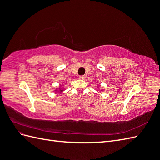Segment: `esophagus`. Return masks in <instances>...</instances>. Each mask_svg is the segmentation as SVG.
Instances as JSON below:
<instances>
[{
    "label": "esophagus",
    "mask_w": 160,
    "mask_h": 160,
    "mask_svg": "<svg viewBox=\"0 0 160 160\" xmlns=\"http://www.w3.org/2000/svg\"><path fill=\"white\" fill-rule=\"evenodd\" d=\"M79 78L80 79H81V80H84V79H85V77L84 75H80V76L79 77Z\"/></svg>",
    "instance_id": "34e87169"
}]
</instances>
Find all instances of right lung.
Listing matches in <instances>:
<instances>
[{
    "label": "right lung",
    "mask_w": 160,
    "mask_h": 160,
    "mask_svg": "<svg viewBox=\"0 0 160 160\" xmlns=\"http://www.w3.org/2000/svg\"><path fill=\"white\" fill-rule=\"evenodd\" d=\"M59 91H60V93H61V92H62V91H63V89H61V88H59ZM55 91H57V89H56V90H55Z\"/></svg>",
    "instance_id": "obj_1"
}]
</instances>
